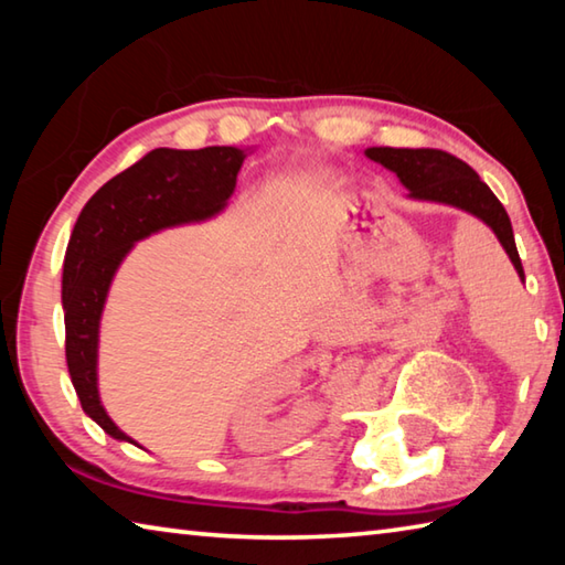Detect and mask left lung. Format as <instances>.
I'll use <instances>...</instances> for the list:
<instances>
[{"mask_svg": "<svg viewBox=\"0 0 565 565\" xmlns=\"http://www.w3.org/2000/svg\"><path fill=\"white\" fill-rule=\"evenodd\" d=\"M371 161L394 171L401 184L408 189V199L456 206L471 214L491 228L503 252L509 254L515 274L525 279L523 264L515 248L511 218L493 191L483 184L481 177L454 154L441 149H394L369 147L363 151Z\"/></svg>", "mask_w": 565, "mask_h": 565, "instance_id": "obj_1", "label": "left lung"}]
</instances>
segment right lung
I'll use <instances>...</instances> for the list:
<instances>
[{"mask_svg": "<svg viewBox=\"0 0 565 565\" xmlns=\"http://www.w3.org/2000/svg\"><path fill=\"white\" fill-rule=\"evenodd\" d=\"M246 154L238 147L154 149L109 179L76 218L62 269L66 366L84 414L117 441L134 444L104 411L97 384L99 327L114 276L141 238L222 214Z\"/></svg>", "mask_w": 565, "mask_h": 565, "instance_id": "obj_1", "label": "right lung"}]
</instances>
